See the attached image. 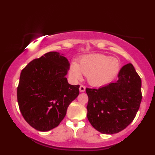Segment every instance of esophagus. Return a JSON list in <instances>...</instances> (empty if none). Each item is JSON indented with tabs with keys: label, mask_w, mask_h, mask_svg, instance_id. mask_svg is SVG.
Here are the masks:
<instances>
[{
	"label": "esophagus",
	"mask_w": 155,
	"mask_h": 155,
	"mask_svg": "<svg viewBox=\"0 0 155 155\" xmlns=\"http://www.w3.org/2000/svg\"><path fill=\"white\" fill-rule=\"evenodd\" d=\"M85 91V87L84 85H80V92H84Z\"/></svg>",
	"instance_id": "esophagus-1"
}]
</instances>
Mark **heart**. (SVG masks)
<instances>
[{"instance_id":"heart-1","label":"heart","mask_w":155,"mask_h":155,"mask_svg":"<svg viewBox=\"0 0 155 155\" xmlns=\"http://www.w3.org/2000/svg\"><path fill=\"white\" fill-rule=\"evenodd\" d=\"M119 69L120 64L116 58L103 54H93L82 57L78 63H72L69 75L73 80H80L82 73L87 75L89 83L99 87L111 82Z\"/></svg>"}]
</instances>
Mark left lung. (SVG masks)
<instances>
[{
  "mask_svg": "<svg viewBox=\"0 0 155 155\" xmlns=\"http://www.w3.org/2000/svg\"><path fill=\"white\" fill-rule=\"evenodd\" d=\"M117 82L99 89L86 88L87 118L104 134H114L134 119L142 100L141 79L131 63L120 70Z\"/></svg>",
  "mask_w": 155,
  "mask_h": 155,
  "instance_id": "1",
  "label": "left lung"
}]
</instances>
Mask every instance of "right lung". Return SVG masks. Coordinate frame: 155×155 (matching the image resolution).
Returning a JSON list of instances; mask_svg holds the SVG:
<instances>
[{
  "mask_svg": "<svg viewBox=\"0 0 155 155\" xmlns=\"http://www.w3.org/2000/svg\"><path fill=\"white\" fill-rule=\"evenodd\" d=\"M69 68L63 54L51 51L34 59L21 72L17 90L19 108L36 130L48 131L58 126L79 94V84L71 85L65 78Z\"/></svg>",
  "mask_w": 155,
  "mask_h": 155,
  "instance_id": "1",
  "label": "right lung"
}]
</instances>
